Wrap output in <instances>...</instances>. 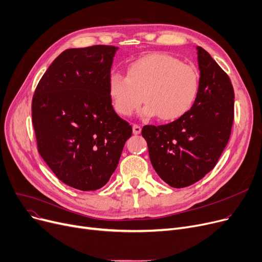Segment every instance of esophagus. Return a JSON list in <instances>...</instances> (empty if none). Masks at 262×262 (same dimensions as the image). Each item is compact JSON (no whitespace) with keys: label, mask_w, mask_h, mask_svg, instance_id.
<instances>
[{"label":"esophagus","mask_w":262,"mask_h":262,"mask_svg":"<svg viewBox=\"0 0 262 262\" xmlns=\"http://www.w3.org/2000/svg\"><path fill=\"white\" fill-rule=\"evenodd\" d=\"M133 134H135V135H138V134H140L141 133V131H142V128L139 126V124H133Z\"/></svg>","instance_id":"obj_1"}]
</instances>
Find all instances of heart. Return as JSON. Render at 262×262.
Instances as JSON below:
<instances>
[{
	"label": "heart",
	"mask_w": 262,
	"mask_h": 262,
	"mask_svg": "<svg viewBox=\"0 0 262 262\" xmlns=\"http://www.w3.org/2000/svg\"><path fill=\"white\" fill-rule=\"evenodd\" d=\"M108 95L116 114L129 117L147 103L142 115H159L164 121L176 120L193 107L199 92L196 69L163 53H152L128 66L127 77L112 72Z\"/></svg>",
	"instance_id": "1"
}]
</instances>
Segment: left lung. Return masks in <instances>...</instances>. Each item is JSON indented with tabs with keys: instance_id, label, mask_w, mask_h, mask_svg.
<instances>
[{
	"instance_id": "obj_1",
	"label": "left lung",
	"mask_w": 262,
	"mask_h": 262,
	"mask_svg": "<svg viewBox=\"0 0 262 262\" xmlns=\"http://www.w3.org/2000/svg\"><path fill=\"white\" fill-rule=\"evenodd\" d=\"M197 59L201 78L193 107L175 121L142 129L155 170L177 189L214 168L233 122L234 93L227 73L202 47H197Z\"/></svg>"
}]
</instances>
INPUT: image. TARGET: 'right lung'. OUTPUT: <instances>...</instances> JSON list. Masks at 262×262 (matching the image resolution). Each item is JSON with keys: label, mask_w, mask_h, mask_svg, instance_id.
<instances>
[{"label": "right lung", "mask_w": 262, "mask_h": 262, "mask_svg": "<svg viewBox=\"0 0 262 262\" xmlns=\"http://www.w3.org/2000/svg\"><path fill=\"white\" fill-rule=\"evenodd\" d=\"M117 49L98 45L65 50L33 96L38 152L61 182L81 191L106 184L132 135V127L115 113L108 95Z\"/></svg>", "instance_id": "obj_1"}]
</instances>
